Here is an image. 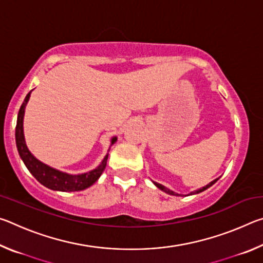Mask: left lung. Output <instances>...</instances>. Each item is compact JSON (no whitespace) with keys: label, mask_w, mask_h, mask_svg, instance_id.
I'll return each instance as SVG.
<instances>
[{"label":"left lung","mask_w":263,"mask_h":263,"mask_svg":"<svg viewBox=\"0 0 263 263\" xmlns=\"http://www.w3.org/2000/svg\"><path fill=\"white\" fill-rule=\"evenodd\" d=\"M218 181V179L217 180H213L212 182H210V183H209L208 185H205V186H203V188H201V189H198V190H196V191H194V193H191L190 195H194V194H198V193H202V191H204L205 189H208V188H210V186L212 185V184H215L216 182ZM154 184L158 186L159 189H161V190H163L164 193H167V194H169V195H177V194H175L174 191H172V190H169L168 188H166V186H163L162 184H160V183H157V182H154Z\"/></svg>","instance_id":"obj_1"}]
</instances>
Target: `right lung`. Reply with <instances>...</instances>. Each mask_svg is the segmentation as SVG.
Returning <instances> with one entry per match:
<instances>
[{
  "instance_id": "1",
  "label": "right lung",
  "mask_w": 263,
  "mask_h": 263,
  "mask_svg": "<svg viewBox=\"0 0 263 263\" xmlns=\"http://www.w3.org/2000/svg\"><path fill=\"white\" fill-rule=\"evenodd\" d=\"M30 94L25 96L23 104L21 105L18 116H17V124H16V145L17 149H18L20 157L23 160L26 168L29 172L34 176V179L38 182H41L43 185L47 186L48 189L52 190H59V191H80L86 188H89L91 184L99 180V177L102 175V173L105 169L106 160H108V155L103 159V161L99 167L95 168L94 171H90L84 174L80 175H69L66 173H62L48 167L47 164L43 163L39 160L35 159L30 151L26 147L25 140H24V133H23V117H24V110L25 105L28 103L30 99ZM117 138H112L111 144H115Z\"/></svg>"
}]
</instances>
